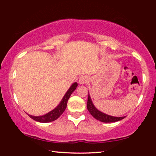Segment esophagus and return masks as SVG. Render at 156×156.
Returning a JSON list of instances; mask_svg holds the SVG:
<instances>
[{
    "label": "esophagus",
    "instance_id": "34e87169",
    "mask_svg": "<svg viewBox=\"0 0 156 156\" xmlns=\"http://www.w3.org/2000/svg\"><path fill=\"white\" fill-rule=\"evenodd\" d=\"M79 83H80V84H86L89 82V78L88 76H81L80 78H79V80H78Z\"/></svg>",
    "mask_w": 156,
    "mask_h": 156
}]
</instances>
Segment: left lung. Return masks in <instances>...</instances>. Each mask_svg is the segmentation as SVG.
<instances>
[{"label": "left lung", "instance_id": "obj_1", "mask_svg": "<svg viewBox=\"0 0 156 156\" xmlns=\"http://www.w3.org/2000/svg\"><path fill=\"white\" fill-rule=\"evenodd\" d=\"M87 109H88L89 113L92 115V116L94 117L97 120H99L100 121H101V122H104V123L116 122V121L122 120L123 119H124L126 117V116H123V117L112 116H109V115L105 114H104V113L99 112V111L97 110L95 106H94L89 94L88 96V100H87Z\"/></svg>", "mask_w": 156, "mask_h": 156}]
</instances>
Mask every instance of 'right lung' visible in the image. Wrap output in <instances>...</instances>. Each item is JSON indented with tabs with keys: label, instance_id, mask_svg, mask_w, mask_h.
Masks as SVG:
<instances>
[{
	"label": "right lung",
	"instance_id": "1",
	"mask_svg": "<svg viewBox=\"0 0 156 156\" xmlns=\"http://www.w3.org/2000/svg\"><path fill=\"white\" fill-rule=\"evenodd\" d=\"M76 87H77V83H74V84L71 86V87L68 89V91H67V93L65 94V95L64 96L63 99L60 102V104H59L55 109L51 111L50 112H49L47 114L43 115V116H30V115H28V116L30 117L31 119H33V120L41 123H48L51 122V121H55L62 114V113L64 112H65L67 105L68 99H69L72 93L75 90Z\"/></svg>",
	"mask_w": 156,
	"mask_h": 156
}]
</instances>
